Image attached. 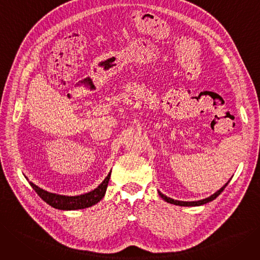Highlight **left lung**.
<instances>
[{"instance_id":"left-lung-1","label":"left lung","mask_w":260,"mask_h":260,"mask_svg":"<svg viewBox=\"0 0 260 260\" xmlns=\"http://www.w3.org/2000/svg\"><path fill=\"white\" fill-rule=\"evenodd\" d=\"M230 179H232V178H230ZM229 181H230V180H229ZM229 181L227 182V183H226L223 187H220L217 191H215V193H214L213 195H211L210 197L205 198V199L197 200V201H180V200H175V199H172V198H169V197L165 196L164 194H161L160 191H158V194H159V196H160L162 199H164L165 201H167V203L171 204V205L181 206V207H197V206H203V205H205V204L210 203V201L214 200L220 193H222V191L225 189V187L227 186V184L229 183Z\"/></svg>"}]
</instances>
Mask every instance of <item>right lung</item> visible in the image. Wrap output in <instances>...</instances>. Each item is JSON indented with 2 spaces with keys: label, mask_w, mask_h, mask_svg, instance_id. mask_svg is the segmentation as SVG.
Instances as JSON below:
<instances>
[{
  "label": "right lung",
  "mask_w": 260,
  "mask_h": 260,
  "mask_svg": "<svg viewBox=\"0 0 260 260\" xmlns=\"http://www.w3.org/2000/svg\"><path fill=\"white\" fill-rule=\"evenodd\" d=\"M110 175H111V171L95 189L89 191V193H85L78 196H65V195L50 193V191H47L41 187H38L37 185L32 183V182H28V183H30V185L36 191L37 195L49 206L55 209L66 210V211L79 210V209H85V208L92 207L103 199L106 193V189H107V186H108Z\"/></svg>",
  "instance_id": "1"
}]
</instances>
